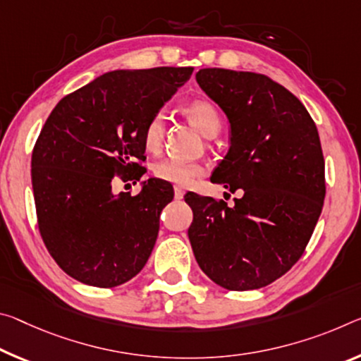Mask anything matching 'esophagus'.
<instances>
[{
  "instance_id": "1",
  "label": "esophagus",
  "mask_w": 361,
  "mask_h": 361,
  "mask_svg": "<svg viewBox=\"0 0 361 361\" xmlns=\"http://www.w3.org/2000/svg\"><path fill=\"white\" fill-rule=\"evenodd\" d=\"M183 196H185V190L180 186H175V199H183Z\"/></svg>"
}]
</instances>
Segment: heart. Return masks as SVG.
Masks as SVG:
<instances>
[{
    "label": "heart",
    "mask_w": 361,
    "mask_h": 361,
    "mask_svg": "<svg viewBox=\"0 0 361 361\" xmlns=\"http://www.w3.org/2000/svg\"><path fill=\"white\" fill-rule=\"evenodd\" d=\"M183 114L204 136L214 138L221 130V116L212 102L205 99H196L183 106ZM165 136V116L164 112H156L147 118L142 128V142L151 152H157L164 142ZM204 165L199 162H185L173 157H165L154 164L152 173L162 181L173 183L178 186H190L197 176L204 175Z\"/></svg>",
    "instance_id": "1"
}]
</instances>
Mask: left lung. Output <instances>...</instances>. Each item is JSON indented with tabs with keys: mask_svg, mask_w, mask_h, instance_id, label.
<instances>
[{
	"mask_svg": "<svg viewBox=\"0 0 361 361\" xmlns=\"http://www.w3.org/2000/svg\"><path fill=\"white\" fill-rule=\"evenodd\" d=\"M199 87L230 122V149L212 173L243 197L225 201L186 194L194 219V257L228 290L268 286L300 259L324 201V159L317 125L304 104L254 72L201 68Z\"/></svg>",
	"mask_w": 361,
	"mask_h": 361,
	"instance_id": "8db88e82",
	"label": "left lung"
}]
</instances>
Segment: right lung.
<instances>
[{
  "instance_id": "add662e5",
  "label": "right lung",
  "mask_w": 361,
  "mask_h": 361,
  "mask_svg": "<svg viewBox=\"0 0 361 361\" xmlns=\"http://www.w3.org/2000/svg\"><path fill=\"white\" fill-rule=\"evenodd\" d=\"M192 71L107 72L49 114L32 154L38 228L51 257L77 281L116 288L149 259L173 188L151 178L131 197L114 194L112 180L141 178L135 160H145L142 128Z\"/></svg>"
}]
</instances>
